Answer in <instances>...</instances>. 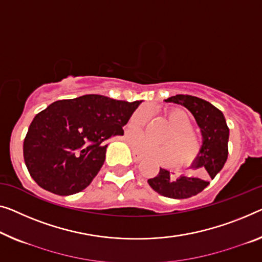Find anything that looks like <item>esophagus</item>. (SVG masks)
<instances>
[{"instance_id": "1", "label": "esophagus", "mask_w": 262, "mask_h": 262, "mask_svg": "<svg viewBox=\"0 0 262 262\" xmlns=\"http://www.w3.org/2000/svg\"><path fill=\"white\" fill-rule=\"evenodd\" d=\"M132 155H133V159H134V160H135V161H141V160L143 159L141 155H139L138 153H135V151H133V153H132Z\"/></svg>"}]
</instances>
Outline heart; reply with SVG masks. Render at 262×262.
<instances>
[{
    "mask_svg": "<svg viewBox=\"0 0 262 262\" xmlns=\"http://www.w3.org/2000/svg\"><path fill=\"white\" fill-rule=\"evenodd\" d=\"M150 112L148 107H141L133 113L128 120V129L141 132L149 120ZM166 118L173 127L168 135L163 139L166 144L156 146L149 143L142 135H129L130 146L136 153L149 156L163 165H169L177 158L180 166H188L198 158L201 151V141L193 132V120L183 109H170L166 113Z\"/></svg>",
    "mask_w": 262,
    "mask_h": 262,
    "instance_id": "1",
    "label": "heart"
}]
</instances>
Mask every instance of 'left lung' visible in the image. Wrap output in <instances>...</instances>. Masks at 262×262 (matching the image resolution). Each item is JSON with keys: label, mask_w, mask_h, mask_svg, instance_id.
<instances>
[{"label": "left lung", "mask_w": 262, "mask_h": 262, "mask_svg": "<svg viewBox=\"0 0 262 262\" xmlns=\"http://www.w3.org/2000/svg\"><path fill=\"white\" fill-rule=\"evenodd\" d=\"M165 102L180 104L192 113L202 135L201 151L194 160L192 168L200 169V175H180L175 178L169 170L160 168L155 178L148 180L156 193L170 199H187L202 192L209 179L224 168L228 156L229 129L221 111L212 103L190 95H175Z\"/></svg>", "instance_id": "left-lung-1"}]
</instances>
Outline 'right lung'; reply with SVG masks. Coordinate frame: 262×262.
<instances>
[{
	"label": "right lung",
	"mask_w": 262,
	"mask_h": 262,
	"mask_svg": "<svg viewBox=\"0 0 262 262\" xmlns=\"http://www.w3.org/2000/svg\"><path fill=\"white\" fill-rule=\"evenodd\" d=\"M141 102L96 94L55 101L35 116L26 135L23 156L31 178L57 195L83 190L103 165L106 141L123 135Z\"/></svg>",
	"instance_id": "1"
}]
</instances>
